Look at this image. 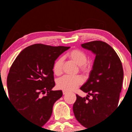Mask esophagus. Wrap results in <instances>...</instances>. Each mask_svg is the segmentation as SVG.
Here are the masks:
<instances>
[{
	"label": "esophagus",
	"instance_id": "1",
	"mask_svg": "<svg viewBox=\"0 0 132 132\" xmlns=\"http://www.w3.org/2000/svg\"><path fill=\"white\" fill-rule=\"evenodd\" d=\"M62 93H63V94H64H64H67L68 92L66 91H64V90H63V91H62Z\"/></svg>",
	"mask_w": 132,
	"mask_h": 132
}]
</instances>
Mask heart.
<instances>
[{"instance_id": "b5f03b06", "label": "heart", "mask_w": 132, "mask_h": 132, "mask_svg": "<svg viewBox=\"0 0 132 132\" xmlns=\"http://www.w3.org/2000/svg\"><path fill=\"white\" fill-rule=\"evenodd\" d=\"M68 57L75 63L80 66V70L86 75H89L92 71V66L87 63V55L84 52L78 49L71 50L68 54ZM63 57L59 58L55 61L53 66V71L56 75H60L62 72ZM83 78L81 76H64L57 80V87L59 89L66 91H72L75 90L83 83Z\"/></svg>"}]
</instances>
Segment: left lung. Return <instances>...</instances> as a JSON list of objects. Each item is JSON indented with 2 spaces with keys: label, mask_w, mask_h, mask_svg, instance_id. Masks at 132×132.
I'll return each mask as SVG.
<instances>
[{
  "label": "left lung",
  "mask_w": 132,
  "mask_h": 132,
  "mask_svg": "<svg viewBox=\"0 0 132 132\" xmlns=\"http://www.w3.org/2000/svg\"><path fill=\"white\" fill-rule=\"evenodd\" d=\"M96 54L93 70L80 89L86 97L77 94L73 110L77 120L88 128L107 118L118 106L123 80L121 61L107 43L93 41L81 45ZM92 96V99L88 98Z\"/></svg>",
  "instance_id": "left-lung-1"
}]
</instances>
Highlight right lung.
<instances>
[{"instance_id":"add662e5","label":"right lung","mask_w":132,"mask_h":132,"mask_svg":"<svg viewBox=\"0 0 132 132\" xmlns=\"http://www.w3.org/2000/svg\"><path fill=\"white\" fill-rule=\"evenodd\" d=\"M69 46L34 44L16 57L7 78L11 104L29 121L43 126L50 119L54 103L62 92L55 86L53 66Z\"/></svg>"}]
</instances>
